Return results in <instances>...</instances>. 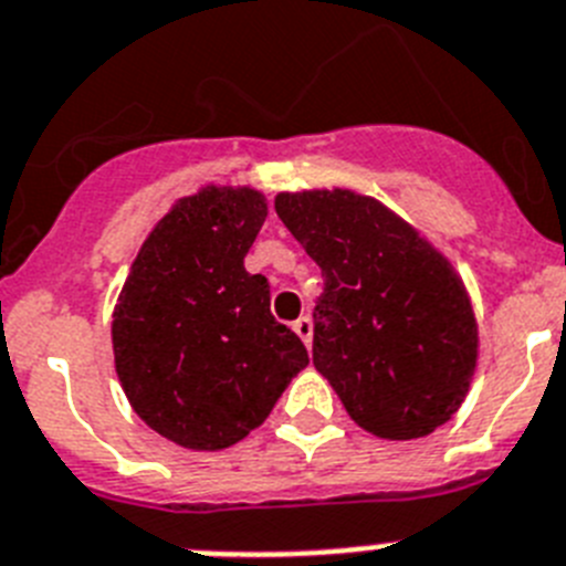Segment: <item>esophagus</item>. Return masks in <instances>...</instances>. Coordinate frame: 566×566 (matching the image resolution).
<instances>
[{
	"label": "esophagus",
	"mask_w": 566,
	"mask_h": 566,
	"mask_svg": "<svg viewBox=\"0 0 566 566\" xmlns=\"http://www.w3.org/2000/svg\"><path fill=\"white\" fill-rule=\"evenodd\" d=\"M293 331H296L298 338H302V342L311 347V338H313V318L311 316H298L296 322H293Z\"/></svg>",
	"instance_id": "34e87169"
}]
</instances>
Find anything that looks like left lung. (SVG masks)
<instances>
[{
	"label": "left lung",
	"instance_id": "8db88e82",
	"mask_svg": "<svg viewBox=\"0 0 566 566\" xmlns=\"http://www.w3.org/2000/svg\"><path fill=\"white\" fill-rule=\"evenodd\" d=\"M276 213L322 268L313 365L350 419L390 441L453 419L479 358V324L453 264L353 190L279 193Z\"/></svg>",
	"mask_w": 566,
	"mask_h": 566
}]
</instances>
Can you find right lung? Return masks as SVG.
Listing matches in <instances>:
<instances>
[{
  "instance_id": "1",
  "label": "right lung",
  "mask_w": 566,
  "mask_h": 566,
  "mask_svg": "<svg viewBox=\"0 0 566 566\" xmlns=\"http://www.w3.org/2000/svg\"><path fill=\"white\" fill-rule=\"evenodd\" d=\"M268 216L253 188L185 196L150 230L113 311V358L142 421L188 450H224L262 424L307 367L244 270Z\"/></svg>"
}]
</instances>
